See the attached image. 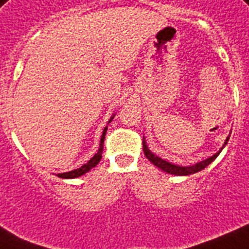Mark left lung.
I'll return each instance as SVG.
<instances>
[{"instance_id": "left-lung-1", "label": "left lung", "mask_w": 249, "mask_h": 249, "mask_svg": "<svg viewBox=\"0 0 249 249\" xmlns=\"http://www.w3.org/2000/svg\"><path fill=\"white\" fill-rule=\"evenodd\" d=\"M229 137L225 139V142H224L223 147H221V148H220L219 151L215 153V155H212V156L209 157V159L202 160V161H199V162H196L195 165H191V166H180V165H175V163L169 162V161H166V160L161 159L160 156H157V155H155L153 152H151L148 148V145H147V142H145L144 137H143V151H144L145 157H147V159H148L149 161H151V162L155 165V166H157L162 171H166V173H169V174H173V175L184 177V175H191V174L198 173V171L203 170L205 167L209 166L210 163H211L212 161L216 159V157L219 156L220 152L223 151L224 147H225L226 143H228V141H229Z\"/></svg>"}]
</instances>
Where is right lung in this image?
Wrapping results in <instances>:
<instances>
[{
	"mask_svg": "<svg viewBox=\"0 0 249 249\" xmlns=\"http://www.w3.org/2000/svg\"><path fill=\"white\" fill-rule=\"evenodd\" d=\"M114 118H115V114L111 116L110 120H108V123H111ZM106 131H107V126L104 129V131H102V137H101V142H100V147H98V151H97L96 155H94V156H93L92 159L88 161V162L84 163V165L79 167V169H74V170L68 171V173L57 174V177L62 178V179H74V178L82 177V175H84L86 173H88L90 169H93L94 166H97V165H98V162L101 161V159H102V152H104V142H105V137H106Z\"/></svg>",
	"mask_w": 249,
	"mask_h": 249,
	"instance_id": "right-lung-1",
	"label": "right lung"
}]
</instances>
